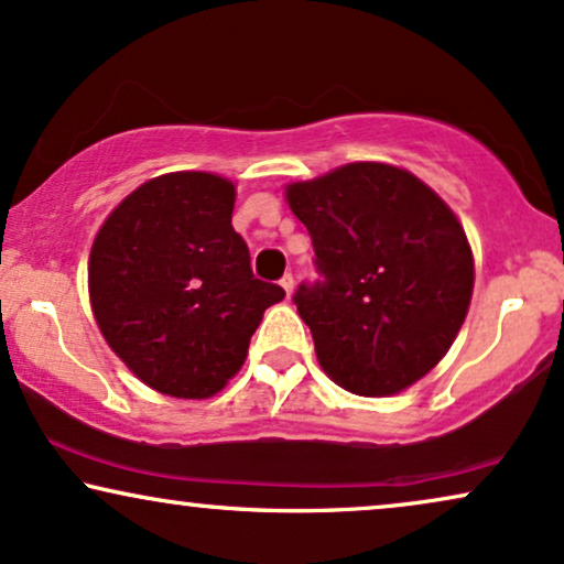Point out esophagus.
I'll list each match as a JSON object with an SVG mask.
<instances>
[{
    "label": "esophagus",
    "instance_id": "34e87169",
    "mask_svg": "<svg viewBox=\"0 0 564 564\" xmlns=\"http://www.w3.org/2000/svg\"><path fill=\"white\" fill-rule=\"evenodd\" d=\"M280 284H282V290H284V295H292V290H295V280H292V274H284L282 280H280Z\"/></svg>",
    "mask_w": 564,
    "mask_h": 564
}]
</instances>
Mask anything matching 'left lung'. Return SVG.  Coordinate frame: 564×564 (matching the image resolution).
Instances as JSON below:
<instances>
[{
	"label": "left lung",
	"mask_w": 564,
	"mask_h": 564,
	"mask_svg": "<svg viewBox=\"0 0 564 564\" xmlns=\"http://www.w3.org/2000/svg\"><path fill=\"white\" fill-rule=\"evenodd\" d=\"M311 232L321 280L295 305L332 380L389 397L427 376L456 339L474 290V256L458 217L416 175L349 163L288 186Z\"/></svg>",
	"instance_id": "1"
}]
</instances>
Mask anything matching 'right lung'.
Returning a JSON list of instances; mask_svg holds the SVG:
<instances>
[{
  "label": "right lung",
  "instance_id": "add662e5",
  "mask_svg": "<svg viewBox=\"0 0 564 564\" xmlns=\"http://www.w3.org/2000/svg\"><path fill=\"white\" fill-rule=\"evenodd\" d=\"M236 186L202 171L134 188L95 236L87 288L100 334L165 397L209 399L246 362L280 284L256 280L232 230Z\"/></svg>",
  "mask_w": 564,
  "mask_h": 564
}]
</instances>
